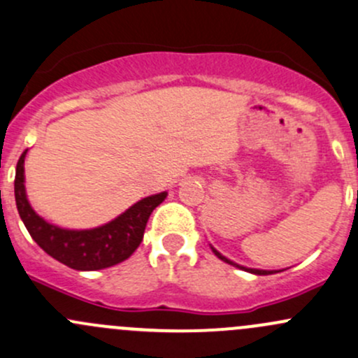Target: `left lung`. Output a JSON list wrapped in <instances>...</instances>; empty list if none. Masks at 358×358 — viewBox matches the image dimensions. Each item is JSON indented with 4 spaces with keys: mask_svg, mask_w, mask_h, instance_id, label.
Segmentation results:
<instances>
[{
    "mask_svg": "<svg viewBox=\"0 0 358 358\" xmlns=\"http://www.w3.org/2000/svg\"><path fill=\"white\" fill-rule=\"evenodd\" d=\"M210 248H213V252H214V254L217 255V257L221 259V261L228 262V264L235 266V268H240V269H243V271H248V273H252V274H273V273H276V271H262V269H250V268H243V266H240V264H235V262H233V261H229V259L224 257V255H221L220 252H217L216 248H214V247H210Z\"/></svg>",
    "mask_w": 358,
    "mask_h": 358,
    "instance_id": "obj_1",
    "label": "left lung"
}]
</instances>
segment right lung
<instances>
[{"label":"right lung","mask_w":358,"mask_h":358,"mask_svg":"<svg viewBox=\"0 0 358 358\" xmlns=\"http://www.w3.org/2000/svg\"><path fill=\"white\" fill-rule=\"evenodd\" d=\"M20 156L15 173V202L18 214L34 242L52 259L77 271H97L129 259L144 238L145 224L154 209L166 199V192L150 195L131 206L118 217L92 229H65L44 221L25 194L24 161Z\"/></svg>","instance_id":"right-lung-1"}]
</instances>
